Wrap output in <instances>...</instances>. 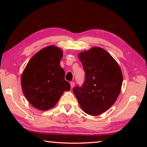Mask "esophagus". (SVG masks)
Returning <instances> with one entry per match:
<instances>
[{
	"mask_svg": "<svg viewBox=\"0 0 147 147\" xmlns=\"http://www.w3.org/2000/svg\"><path fill=\"white\" fill-rule=\"evenodd\" d=\"M70 85H71V88H73V87H74V82H71L70 83Z\"/></svg>",
	"mask_w": 147,
	"mask_h": 147,
	"instance_id": "1",
	"label": "esophagus"
}]
</instances>
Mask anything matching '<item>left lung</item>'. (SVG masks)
Here are the masks:
<instances>
[{
    "mask_svg": "<svg viewBox=\"0 0 147 147\" xmlns=\"http://www.w3.org/2000/svg\"><path fill=\"white\" fill-rule=\"evenodd\" d=\"M85 71L82 86L73 91L80 107L91 115L102 114L114 104L119 94L123 74L114 59L100 47H93L79 54Z\"/></svg>",
    "mask_w": 147,
    "mask_h": 147,
    "instance_id": "1",
    "label": "left lung"
}]
</instances>
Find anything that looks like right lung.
Wrapping results in <instances>:
<instances>
[{"mask_svg": "<svg viewBox=\"0 0 147 147\" xmlns=\"http://www.w3.org/2000/svg\"><path fill=\"white\" fill-rule=\"evenodd\" d=\"M62 51L49 46L33 55L24 69L21 86L24 96L32 106L47 111L55 105L64 92L71 88L64 79L60 65Z\"/></svg>", "mask_w": 147, "mask_h": 147, "instance_id": "right-lung-1", "label": "right lung"}]
</instances>
